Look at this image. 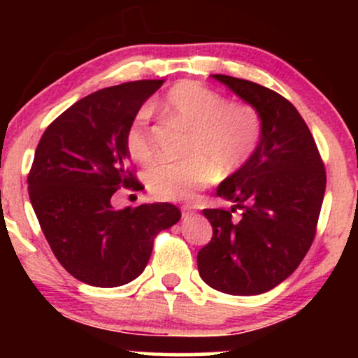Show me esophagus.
<instances>
[{"label":"esophagus","instance_id":"esophagus-1","mask_svg":"<svg viewBox=\"0 0 358 358\" xmlns=\"http://www.w3.org/2000/svg\"><path fill=\"white\" fill-rule=\"evenodd\" d=\"M193 212H195V210H193V207H188V205H187V207H182V219L187 220L188 217L193 215Z\"/></svg>","mask_w":358,"mask_h":358}]
</instances>
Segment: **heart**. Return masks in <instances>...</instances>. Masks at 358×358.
I'll list each match as a JSON object with an SVG mask.
<instances>
[{
  "instance_id": "1",
  "label": "heart",
  "mask_w": 358,
  "mask_h": 358,
  "mask_svg": "<svg viewBox=\"0 0 358 358\" xmlns=\"http://www.w3.org/2000/svg\"><path fill=\"white\" fill-rule=\"evenodd\" d=\"M162 106L192 127L180 162L156 163L148 170L146 187L158 200H188L219 176L244 168L257 151L264 122L256 106L229 102L195 80H182L163 96ZM127 153L138 163L153 158L150 109L141 108L126 127Z\"/></svg>"
}]
</instances>
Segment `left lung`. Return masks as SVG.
<instances>
[{
  "label": "left lung",
  "mask_w": 358,
  "mask_h": 358,
  "mask_svg": "<svg viewBox=\"0 0 358 358\" xmlns=\"http://www.w3.org/2000/svg\"><path fill=\"white\" fill-rule=\"evenodd\" d=\"M212 77L256 106L264 129L248 165L217 188V195L236 205L231 210L203 208L213 234L196 264L213 289L250 296L285 281L310 250L327 171L313 134L289 101L256 82ZM237 208L241 215L234 217Z\"/></svg>",
  "instance_id": "left-lung-1"
}]
</instances>
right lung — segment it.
<instances>
[{
  "instance_id": "1",
  "label": "right lung",
  "mask_w": 358,
  "mask_h": 358,
  "mask_svg": "<svg viewBox=\"0 0 358 358\" xmlns=\"http://www.w3.org/2000/svg\"><path fill=\"white\" fill-rule=\"evenodd\" d=\"M163 80H134L77 101L45 129L28 195L52 252L85 285L116 287L146 268L155 237L180 220L171 203L114 210L119 188L138 192L127 166L126 127Z\"/></svg>"
}]
</instances>
